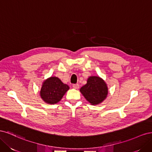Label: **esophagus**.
Here are the masks:
<instances>
[{"label": "esophagus", "mask_w": 152, "mask_h": 152, "mask_svg": "<svg viewBox=\"0 0 152 152\" xmlns=\"http://www.w3.org/2000/svg\"><path fill=\"white\" fill-rule=\"evenodd\" d=\"M73 87L75 89H79V85L78 84H73Z\"/></svg>", "instance_id": "1"}]
</instances>
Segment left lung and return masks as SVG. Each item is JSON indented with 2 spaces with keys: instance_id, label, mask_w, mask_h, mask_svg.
Here are the masks:
<instances>
[{
  "instance_id": "left-lung-1",
  "label": "left lung",
  "mask_w": 152,
  "mask_h": 152,
  "mask_svg": "<svg viewBox=\"0 0 152 152\" xmlns=\"http://www.w3.org/2000/svg\"><path fill=\"white\" fill-rule=\"evenodd\" d=\"M80 91L85 98L93 105L102 103L108 94V88L104 81L99 77H90L87 84L82 86Z\"/></svg>"
}]
</instances>
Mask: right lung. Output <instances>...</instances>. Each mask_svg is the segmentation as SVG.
Instances as JSON below:
<instances>
[{
	"label": "right lung",
	"instance_id": "1",
	"mask_svg": "<svg viewBox=\"0 0 152 152\" xmlns=\"http://www.w3.org/2000/svg\"><path fill=\"white\" fill-rule=\"evenodd\" d=\"M68 89L69 86L63 84L59 78L51 77L43 82L40 96L45 103L55 104L61 99Z\"/></svg>",
	"mask_w": 152,
	"mask_h": 152
}]
</instances>
